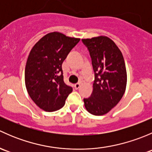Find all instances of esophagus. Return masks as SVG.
Wrapping results in <instances>:
<instances>
[{"label":"esophagus","mask_w":152,"mask_h":152,"mask_svg":"<svg viewBox=\"0 0 152 152\" xmlns=\"http://www.w3.org/2000/svg\"><path fill=\"white\" fill-rule=\"evenodd\" d=\"M80 86H81L80 83H77V84H76V85H74V87H75V89H76V90H78V89L80 87Z\"/></svg>","instance_id":"obj_1"}]
</instances>
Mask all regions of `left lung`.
<instances>
[{
    "label": "left lung",
    "mask_w": 152,
    "mask_h": 152,
    "mask_svg": "<svg viewBox=\"0 0 152 152\" xmlns=\"http://www.w3.org/2000/svg\"><path fill=\"white\" fill-rule=\"evenodd\" d=\"M91 57L95 74L90 97L84 99L86 110L102 115L118 104L125 93L126 70L121 51L107 37L82 39Z\"/></svg>",
    "instance_id": "8db88e82"
}]
</instances>
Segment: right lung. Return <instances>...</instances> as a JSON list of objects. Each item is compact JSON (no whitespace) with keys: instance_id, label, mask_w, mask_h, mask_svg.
Listing matches in <instances>:
<instances>
[{"instance_id":"add662e5","label":"right lung","mask_w":152,"mask_h":152,"mask_svg":"<svg viewBox=\"0 0 152 152\" xmlns=\"http://www.w3.org/2000/svg\"><path fill=\"white\" fill-rule=\"evenodd\" d=\"M80 39L51 32L32 48L25 69V83L31 99L46 112L59 110L73 90L64 82L62 64Z\"/></svg>"}]
</instances>
